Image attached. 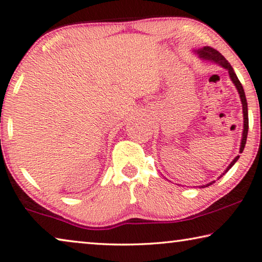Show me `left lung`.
I'll return each mask as SVG.
<instances>
[{
  "label": "left lung",
  "mask_w": 262,
  "mask_h": 262,
  "mask_svg": "<svg viewBox=\"0 0 262 262\" xmlns=\"http://www.w3.org/2000/svg\"><path fill=\"white\" fill-rule=\"evenodd\" d=\"M198 53V56L203 58V59H206V60H212L214 63L219 64L221 66H223L224 69H226L228 71V74H230V78L231 80L233 81L234 86L236 87V90H238L239 95H240V99H242V103H243V113H244V130H243V139H242V144H240V151L239 152H243L244 148H245V144H246V140H247V133H248V111H247V100H246V95H245V91L243 89V85L242 82L239 81L238 77H236V74L234 72L233 68H232L231 64L228 63V61L225 59V57H224L221 52H218L217 50L211 48V47H204L202 49H199L198 51H196ZM239 155L235 157V159L231 162L230 165L226 168L225 171L223 172V175H225V173L230 170L232 167H233L234 163L239 159ZM221 175V177L223 176ZM219 177V178H221ZM213 182H211V183L206 184V185H203L202 188H204V186H209L212 184Z\"/></svg>",
  "instance_id": "8db88e82"
}]
</instances>
